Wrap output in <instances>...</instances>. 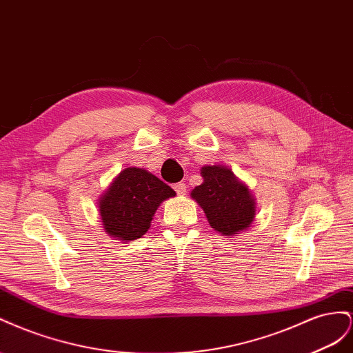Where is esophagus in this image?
<instances>
[{"instance_id":"1","label":"esophagus","mask_w":353,"mask_h":353,"mask_svg":"<svg viewBox=\"0 0 353 353\" xmlns=\"http://www.w3.org/2000/svg\"><path fill=\"white\" fill-rule=\"evenodd\" d=\"M188 186L183 183V182H180V183H176L174 185V189H176V192H177V195L179 196H185L186 195V189Z\"/></svg>"}]
</instances>
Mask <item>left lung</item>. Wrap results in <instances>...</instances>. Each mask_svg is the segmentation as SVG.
Instances as JSON below:
<instances>
[{
    "label": "left lung",
    "instance_id": "left-lung-1",
    "mask_svg": "<svg viewBox=\"0 0 353 353\" xmlns=\"http://www.w3.org/2000/svg\"><path fill=\"white\" fill-rule=\"evenodd\" d=\"M203 183L190 196L204 210L210 226L225 236H235L253 225L256 199L248 186L226 165L201 167Z\"/></svg>",
    "mask_w": 353,
    "mask_h": 353
}]
</instances>
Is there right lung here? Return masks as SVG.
<instances>
[{"label": "right lung", "instance_id": "1", "mask_svg": "<svg viewBox=\"0 0 353 353\" xmlns=\"http://www.w3.org/2000/svg\"><path fill=\"white\" fill-rule=\"evenodd\" d=\"M176 192L145 168L127 167L99 198V213L105 232L119 241L143 236L155 211Z\"/></svg>", "mask_w": 353, "mask_h": 353}]
</instances>
